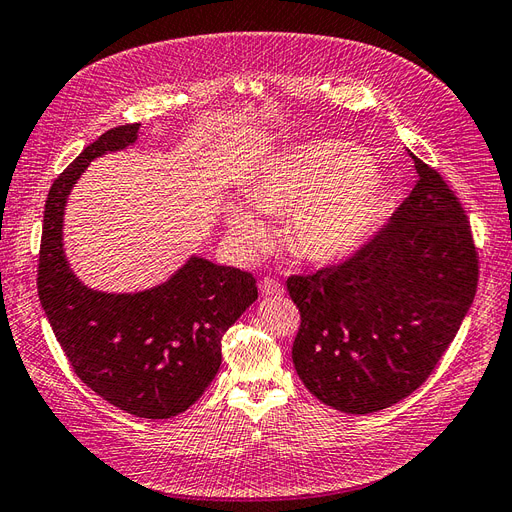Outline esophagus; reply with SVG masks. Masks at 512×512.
<instances>
[{
  "label": "esophagus",
  "instance_id": "34e87169",
  "mask_svg": "<svg viewBox=\"0 0 512 512\" xmlns=\"http://www.w3.org/2000/svg\"><path fill=\"white\" fill-rule=\"evenodd\" d=\"M260 292L265 294V297H280L284 292V286L273 280V277H265V280H260Z\"/></svg>",
  "mask_w": 512,
  "mask_h": 512
}]
</instances>
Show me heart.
Listing matches in <instances>:
<instances>
[{"mask_svg":"<svg viewBox=\"0 0 512 512\" xmlns=\"http://www.w3.org/2000/svg\"><path fill=\"white\" fill-rule=\"evenodd\" d=\"M365 153L337 138H312L277 151L247 190L265 213H290L292 250L312 262L352 254L374 230L384 205V181L365 166ZM228 230L247 247H260L269 226L258 211L235 203Z\"/></svg>","mask_w":512,"mask_h":512,"instance_id":"heart-1","label":"heart"}]
</instances>
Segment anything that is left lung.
I'll use <instances>...</instances> for the list:
<instances>
[{
  "mask_svg": "<svg viewBox=\"0 0 512 512\" xmlns=\"http://www.w3.org/2000/svg\"><path fill=\"white\" fill-rule=\"evenodd\" d=\"M412 160L418 181L374 237L339 265L286 282L301 312L294 369L339 412L371 414L414 393L474 301L468 215L438 170Z\"/></svg>",
  "mask_w": 512,
  "mask_h": 512,
  "instance_id": "8db88e82",
  "label": "left lung"
}]
</instances>
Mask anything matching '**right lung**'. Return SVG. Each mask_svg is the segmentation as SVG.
<instances>
[{"instance_id": "1", "label": "right lung", "mask_w": 512, "mask_h": 512, "mask_svg": "<svg viewBox=\"0 0 512 512\" xmlns=\"http://www.w3.org/2000/svg\"><path fill=\"white\" fill-rule=\"evenodd\" d=\"M141 123L104 132L49 190L38 297L57 342L91 391L141 418H170L205 393L222 365V337L258 299L252 273L192 256L164 284L113 294L87 288L64 252V209L91 160L132 145Z\"/></svg>"}]
</instances>
